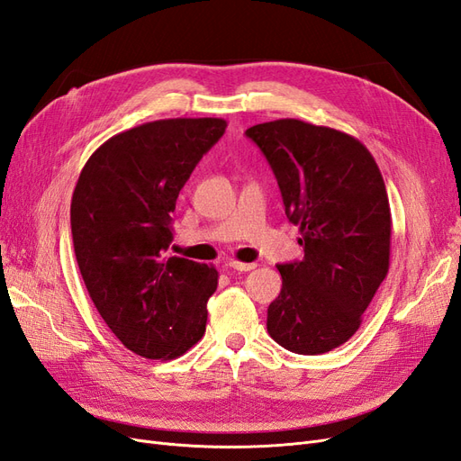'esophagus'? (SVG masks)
Segmentation results:
<instances>
[{"label": "esophagus", "instance_id": "1", "mask_svg": "<svg viewBox=\"0 0 461 461\" xmlns=\"http://www.w3.org/2000/svg\"><path fill=\"white\" fill-rule=\"evenodd\" d=\"M227 269H230V271H240V273H246V271H252V269H256V263H240V261H229V263H227Z\"/></svg>", "mask_w": 461, "mask_h": 461}]
</instances>
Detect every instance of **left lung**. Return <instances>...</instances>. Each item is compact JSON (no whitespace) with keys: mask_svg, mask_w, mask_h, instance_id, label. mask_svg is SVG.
Segmentation results:
<instances>
[{"mask_svg":"<svg viewBox=\"0 0 461 461\" xmlns=\"http://www.w3.org/2000/svg\"><path fill=\"white\" fill-rule=\"evenodd\" d=\"M300 227L303 259L276 265L283 288L267 310L271 339L303 356L350 340L390 265L383 175L354 136L298 119L249 127Z\"/></svg>","mask_w":461,"mask_h":461,"instance_id":"obj_1","label":"left lung"}]
</instances>
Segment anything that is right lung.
Listing matches in <instances>:
<instances>
[{
	"label": "right lung",
	"instance_id": "add662e5",
	"mask_svg": "<svg viewBox=\"0 0 461 461\" xmlns=\"http://www.w3.org/2000/svg\"><path fill=\"white\" fill-rule=\"evenodd\" d=\"M227 121L161 119L97 148L71 202L75 256L88 294L131 352L175 359L205 332L219 273L169 254L171 213Z\"/></svg>",
	"mask_w": 461,
	"mask_h": 461
}]
</instances>
